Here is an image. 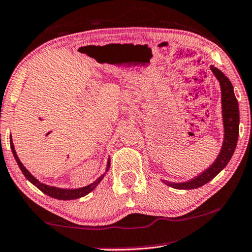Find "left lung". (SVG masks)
<instances>
[{"label": "left lung", "mask_w": 252, "mask_h": 252, "mask_svg": "<svg viewBox=\"0 0 252 252\" xmlns=\"http://www.w3.org/2000/svg\"><path fill=\"white\" fill-rule=\"evenodd\" d=\"M213 74L216 76L221 86L222 93V115H223L224 124V141L222 145L221 152L216 158L214 164L211 167L207 168L203 173L197 176L194 179L187 181V183H171V181L164 180L167 186L173 187L177 189H199L203 185L209 183L213 178H215L230 160L234 155L235 149L237 145L238 131H240V111H238L237 98L234 94L231 82L229 79L214 66H211Z\"/></svg>", "instance_id": "obj_1"}]
</instances>
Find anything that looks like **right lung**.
I'll return each mask as SVG.
<instances>
[{
  "label": "right lung",
  "instance_id": "add662e5",
  "mask_svg": "<svg viewBox=\"0 0 252 252\" xmlns=\"http://www.w3.org/2000/svg\"><path fill=\"white\" fill-rule=\"evenodd\" d=\"M11 138V137H10ZM10 146H11V151H12V155H14V157L16 159V161H17L18 166H20L21 171L23 172V174L25 176V178L30 181L31 184H33L34 186L37 187L38 189H40L41 192L45 193L46 195H49L51 197H55V199H58V200H74V199H79V197H82L85 195H87L88 193H91L92 190H93L95 187L97 186L98 184H100V181L103 179L104 174H102L100 178H97L96 180L94 181L93 184L88 185V186H85L82 187V189H57V187H52V186H47V185H44L38 181L36 178H34L32 174L29 172L27 168L24 167V165L21 163L20 158L17 157V155H16V151H15V148H14V144H12L11 139H10ZM109 166H110V160H108V164H107V168H106V172L109 170Z\"/></svg>",
  "mask_w": 252,
  "mask_h": 252
}]
</instances>
